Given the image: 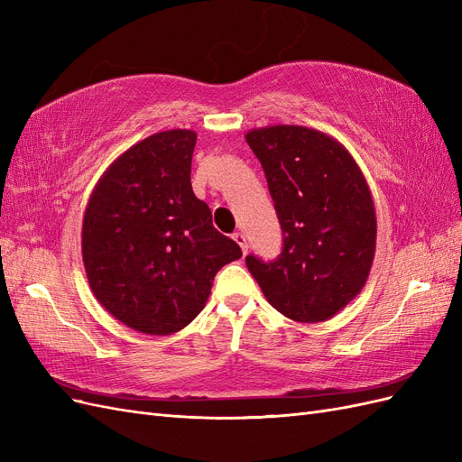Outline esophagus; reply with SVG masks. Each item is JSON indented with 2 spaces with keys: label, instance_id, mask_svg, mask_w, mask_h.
Here are the masks:
<instances>
[{
  "label": "esophagus",
  "instance_id": "obj_1",
  "mask_svg": "<svg viewBox=\"0 0 462 462\" xmlns=\"http://www.w3.org/2000/svg\"><path fill=\"white\" fill-rule=\"evenodd\" d=\"M233 239L236 241V245L241 246L243 254H246V253H248V241H246V236H245L243 233H233Z\"/></svg>",
  "mask_w": 462,
  "mask_h": 462
}]
</instances>
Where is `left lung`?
<instances>
[{"label": "left lung", "mask_w": 462, "mask_h": 462, "mask_svg": "<svg viewBox=\"0 0 462 462\" xmlns=\"http://www.w3.org/2000/svg\"><path fill=\"white\" fill-rule=\"evenodd\" d=\"M246 143L262 163L283 246L246 268L277 312L314 324L365 287L375 250V212L358 165L331 136L295 125L254 129Z\"/></svg>", "instance_id": "8db88e82"}]
</instances>
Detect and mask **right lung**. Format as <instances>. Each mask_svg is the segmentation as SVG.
I'll return each instance as SVG.
<instances>
[{
  "mask_svg": "<svg viewBox=\"0 0 462 462\" xmlns=\"http://www.w3.org/2000/svg\"><path fill=\"white\" fill-rule=\"evenodd\" d=\"M197 133L163 131L119 156L82 223V260L104 309L125 326L170 335L189 326L216 273L243 256L212 226L190 185Z\"/></svg>",
  "mask_w": 462,
  "mask_h": 462,
  "instance_id": "1",
  "label": "right lung"
}]
</instances>
